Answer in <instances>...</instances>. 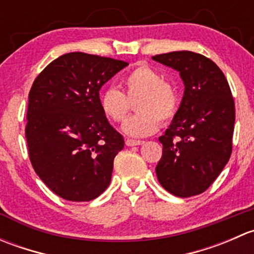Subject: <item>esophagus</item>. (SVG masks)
Returning a JSON list of instances; mask_svg holds the SVG:
<instances>
[{
	"instance_id": "1",
	"label": "esophagus",
	"mask_w": 254,
	"mask_h": 254,
	"mask_svg": "<svg viewBox=\"0 0 254 254\" xmlns=\"http://www.w3.org/2000/svg\"><path fill=\"white\" fill-rule=\"evenodd\" d=\"M127 146H137V145H142L143 141L141 140H132V139H127Z\"/></svg>"
}]
</instances>
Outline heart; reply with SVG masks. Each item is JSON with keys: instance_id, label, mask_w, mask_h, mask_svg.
Listing matches in <instances>:
<instances>
[{"instance_id": "obj_1", "label": "heart", "mask_w": 254, "mask_h": 254, "mask_svg": "<svg viewBox=\"0 0 254 254\" xmlns=\"http://www.w3.org/2000/svg\"><path fill=\"white\" fill-rule=\"evenodd\" d=\"M127 96L115 87H108L101 93L99 104L102 112L113 122H122L135 102L139 112L125 120L123 131L132 137H143L153 134L160 127V120L167 124L175 118L178 109V96L172 84L162 75L148 66H140L124 79Z\"/></svg>"}]
</instances>
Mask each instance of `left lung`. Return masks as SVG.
I'll list each match as a JSON object with an SVG mask.
<instances>
[{"instance_id": "obj_1", "label": "left lung", "mask_w": 254, "mask_h": 254, "mask_svg": "<svg viewBox=\"0 0 254 254\" xmlns=\"http://www.w3.org/2000/svg\"><path fill=\"white\" fill-rule=\"evenodd\" d=\"M175 68L184 94L170 127L160 136L162 157L156 166L161 186L179 198L205 191L232 152L235 102L219 66L193 51L152 56Z\"/></svg>"}]
</instances>
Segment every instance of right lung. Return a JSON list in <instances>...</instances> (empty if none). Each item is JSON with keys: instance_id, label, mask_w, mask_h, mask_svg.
Instances as JSON below:
<instances>
[{"instance_id": "right-lung-1", "label": "right lung", "mask_w": 254, "mask_h": 254, "mask_svg": "<svg viewBox=\"0 0 254 254\" xmlns=\"http://www.w3.org/2000/svg\"><path fill=\"white\" fill-rule=\"evenodd\" d=\"M127 65L68 53L33 82L25 127L30 162L48 188L65 200H93L111 183L124 139L102 112L99 91Z\"/></svg>"}]
</instances>
